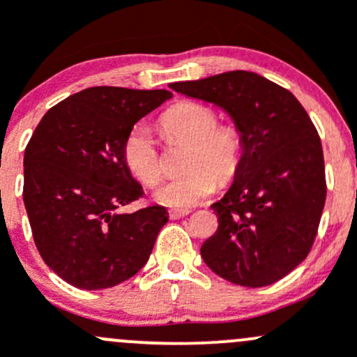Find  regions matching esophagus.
Masks as SVG:
<instances>
[{
    "mask_svg": "<svg viewBox=\"0 0 357 357\" xmlns=\"http://www.w3.org/2000/svg\"><path fill=\"white\" fill-rule=\"evenodd\" d=\"M190 208H169V218L171 219H179L185 218V215L190 214Z\"/></svg>",
    "mask_w": 357,
    "mask_h": 357,
    "instance_id": "34e87169",
    "label": "esophagus"
}]
</instances>
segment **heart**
Masks as SVG:
<instances>
[{"instance_id":"heart-1","label":"heart","mask_w":357,"mask_h":357,"mask_svg":"<svg viewBox=\"0 0 357 357\" xmlns=\"http://www.w3.org/2000/svg\"><path fill=\"white\" fill-rule=\"evenodd\" d=\"M215 112L195 102L171 107L160 119L167 142L188 143L186 171L162 181L152 192L153 200L169 207H190L215 190L218 179L228 183L243 160V138L235 126L215 124ZM124 160L129 171L146 185L160 178V160L152 132L145 124L132 128L124 142Z\"/></svg>"}]
</instances>
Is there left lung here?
Listing matches in <instances>:
<instances>
[{"label": "left lung", "instance_id": "8db88e82", "mask_svg": "<svg viewBox=\"0 0 357 357\" xmlns=\"http://www.w3.org/2000/svg\"><path fill=\"white\" fill-rule=\"evenodd\" d=\"M169 88L228 114L243 138L231 186L212 204L218 231L200 255L235 285H271L311 250L326 199L321 139L307 112L282 86L231 70Z\"/></svg>", "mask_w": 357, "mask_h": 357}]
</instances>
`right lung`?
<instances>
[{"label": "right lung", "instance_id": "obj_1", "mask_svg": "<svg viewBox=\"0 0 357 357\" xmlns=\"http://www.w3.org/2000/svg\"><path fill=\"white\" fill-rule=\"evenodd\" d=\"M172 96L167 89L96 86L52 107L24 153V205L43 261L82 290L135 276L149 261L165 207L131 214L143 197L124 160L132 126Z\"/></svg>", "mask_w": 357, "mask_h": 357}]
</instances>
